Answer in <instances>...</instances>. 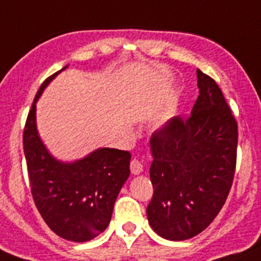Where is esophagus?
I'll list each match as a JSON object with an SVG mask.
<instances>
[{
	"label": "esophagus",
	"mask_w": 261,
	"mask_h": 261,
	"mask_svg": "<svg viewBox=\"0 0 261 261\" xmlns=\"http://www.w3.org/2000/svg\"><path fill=\"white\" fill-rule=\"evenodd\" d=\"M130 169L133 174H139L142 173V171H143V164H142L139 160H137V159H134V160H131L130 163Z\"/></svg>",
	"instance_id": "esophagus-1"
}]
</instances>
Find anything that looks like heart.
I'll return each instance as SVG.
<instances>
[{
  "instance_id": "b5f03b06",
  "label": "heart",
  "mask_w": 261,
  "mask_h": 261,
  "mask_svg": "<svg viewBox=\"0 0 261 261\" xmlns=\"http://www.w3.org/2000/svg\"><path fill=\"white\" fill-rule=\"evenodd\" d=\"M169 117H171V112H168V113H167V114H165L164 117H163L162 119H160V122H159V123H163V122H165V121H167V119H168Z\"/></svg>"
}]
</instances>
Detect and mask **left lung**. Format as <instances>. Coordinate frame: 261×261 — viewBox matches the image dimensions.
<instances>
[{"label": "left lung", "mask_w": 261, "mask_h": 261, "mask_svg": "<svg viewBox=\"0 0 261 261\" xmlns=\"http://www.w3.org/2000/svg\"><path fill=\"white\" fill-rule=\"evenodd\" d=\"M199 96L188 118L152 134L147 217L156 234L185 240L202 232L225 205L237 167L238 123L218 84L197 69Z\"/></svg>", "instance_id": "left-lung-1"}]
</instances>
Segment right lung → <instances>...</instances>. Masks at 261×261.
Returning <instances> with one entry per match:
<instances>
[{"mask_svg":"<svg viewBox=\"0 0 261 261\" xmlns=\"http://www.w3.org/2000/svg\"><path fill=\"white\" fill-rule=\"evenodd\" d=\"M62 71L46 79L36 93L24 124L23 151L31 194L42 218L63 239L88 242L110 223L115 199L130 176L131 153L98 148L73 163L51 156L36 130V101Z\"/></svg>","mask_w":261,"mask_h":261,"instance_id":"1","label":"right lung"}]
</instances>
